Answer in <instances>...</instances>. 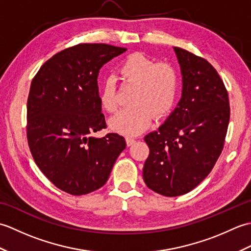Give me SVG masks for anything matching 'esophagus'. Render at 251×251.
<instances>
[{"label": "esophagus", "mask_w": 251, "mask_h": 251, "mask_svg": "<svg viewBox=\"0 0 251 251\" xmlns=\"http://www.w3.org/2000/svg\"><path fill=\"white\" fill-rule=\"evenodd\" d=\"M126 141H127V146H132L136 142V138H134V137H126Z\"/></svg>", "instance_id": "34e87169"}]
</instances>
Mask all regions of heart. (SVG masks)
<instances>
[{
    "label": "heart",
    "instance_id": "1",
    "mask_svg": "<svg viewBox=\"0 0 251 251\" xmlns=\"http://www.w3.org/2000/svg\"><path fill=\"white\" fill-rule=\"evenodd\" d=\"M119 74L124 83L135 85L130 103L110 121L111 128L134 136L151 124L153 115L162 117L172 110L179 92V74L169 63H155L142 52H134L121 62ZM100 103L108 112L117 109L113 78H105L100 90Z\"/></svg>",
    "mask_w": 251,
    "mask_h": 251
}]
</instances>
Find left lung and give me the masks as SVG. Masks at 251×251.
I'll return each mask as SVG.
<instances>
[{"label":"left lung","instance_id":"8db88e82","mask_svg":"<svg viewBox=\"0 0 251 251\" xmlns=\"http://www.w3.org/2000/svg\"><path fill=\"white\" fill-rule=\"evenodd\" d=\"M182 74V95L172 114L145 137L150 154L143 166L149 189L173 197L204 180L225 145L230 103L216 69L201 57L174 47Z\"/></svg>","mask_w":251,"mask_h":251}]
</instances>
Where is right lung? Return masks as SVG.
Masks as SVG:
<instances>
[{
    "instance_id": "obj_1",
    "label": "right lung",
    "mask_w": 251,
    "mask_h": 251,
    "mask_svg": "<svg viewBox=\"0 0 251 251\" xmlns=\"http://www.w3.org/2000/svg\"><path fill=\"white\" fill-rule=\"evenodd\" d=\"M127 50L78 44L47 60L32 79L26 138L37 167L58 189L85 195L108 181L126 148L125 138L92 134L105 128L98 90L99 70Z\"/></svg>"
}]
</instances>
